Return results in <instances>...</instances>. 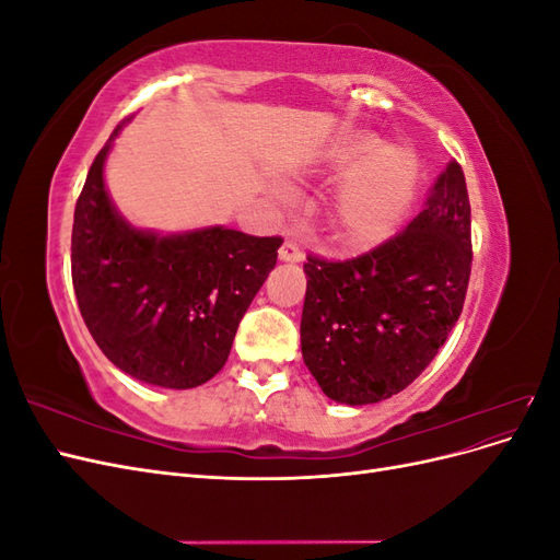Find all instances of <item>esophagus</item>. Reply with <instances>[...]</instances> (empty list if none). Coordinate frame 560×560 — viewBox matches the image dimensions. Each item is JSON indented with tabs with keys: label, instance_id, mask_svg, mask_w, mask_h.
I'll list each match as a JSON object with an SVG mask.
<instances>
[{
	"label": "esophagus",
	"instance_id": "1",
	"mask_svg": "<svg viewBox=\"0 0 560 560\" xmlns=\"http://www.w3.org/2000/svg\"><path fill=\"white\" fill-rule=\"evenodd\" d=\"M303 257H306V254H303V249H301V245L296 241L287 238L282 243V247H280V259L282 261H303Z\"/></svg>",
	"mask_w": 560,
	"mask_h": 560
}]
</instances>
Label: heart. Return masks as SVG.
Wrapping results in <instances>:
<instances>
[{
    "label": "heart",
    "instance_id": "heart-1",
    "mask_svg": "<svg viewBox=\"0 0 560 560\" xmlns=\"http://www.w3.org/2000/svg\"><path fill=\"white\" fill-rule=\"evenodd\" d=\"M317 163L327 173H346L331 202V226L346 245H376L397 229L418 182L411 151L381 147L364 130H343L319 151Z\"/></svg>",
    "mask_w": 560,
    "mask_h": 560
}]
</instances>
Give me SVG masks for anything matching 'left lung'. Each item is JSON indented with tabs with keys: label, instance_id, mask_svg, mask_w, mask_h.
I'll return each instance as SVG.
<instances>
[{
	"label": "left lung",
	"instance_id": "1",
	"mask_svg": "<svg viewBox=\"0 0 560 560\" xmlns=\"http://www.w3.org/2000/svg\"><path fill=\"white\" fill-rule=\"evenodd\" d=\"M303 362L322 393L374 404L409 387L446 343L471 273L465 173L451 161L413 222L352 259L308 254Z\"/></svg>",
	"mask_w": 560,
	"mask_h": 560
}]
</instances>
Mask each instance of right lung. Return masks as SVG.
<instances>
[{
	"mask_svg": "<svg viewBox=\"0 0 560 560\" xmlns=\"http://www.w3.org/2000/svg\"><path fill=\"white\" fill-rule=\"evenodd\" d=\"M95 156L72 226V282L95 343L128 376L186 389L229 360L249 303L278 261L280 235L212 226L182 235L132 229L112 208Z\"/></svg>",
	"mask_w": 560,
	"mask_h": 560,
	"instance_id": "right-lung-1",
	"label": "right lung"
}]
</instances>
